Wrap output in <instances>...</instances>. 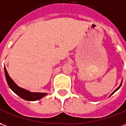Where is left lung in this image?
Listing matches in <instances>:
<instances>
[{"instance_id": "8db88e82", "label": "left lung", "mask_w": 126, "mask_h": 126, "mask_svg": "<svg viewBox=\"0 0 126 126\" xmlns=\"http://www.w3.org/2000/svg\"><path fill=\"white\" fill-rule=\"evenodd\" d=\"M121 84H122V81L121 82V84H120V85H119V86L117 88V89H115V90L114 91H113V92H112V94H110V96H111V95H112V94H115V92H116V91H117L118 90V89H119V88L121 87ZM110 96H109V97H110Z\"/></svg>"}]
</instances>
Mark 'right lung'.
<instances>
[{
	"instance_id": "1",
	"label": "right lung",
	"mask_w": 126,
	"mask_h": 126,
	"mask_svg": "<svg viewBox=\"0 0 126 126\" xmlns=\"http://www.w3.org/2000/svg\"><path fill=\"white\" fill-rule=\"evenodd\" d=\"M4 69H5V77H6V80H7L9 87L15 94H17V95L20 96L21 98L27 100V101H36V100L42 99V97H45L48 94L47 93L31 92L29 90H26L25 89L20 87L17 84H16V82L9 76L5 67H4Z\"/></svg>"
}]
</instances>
